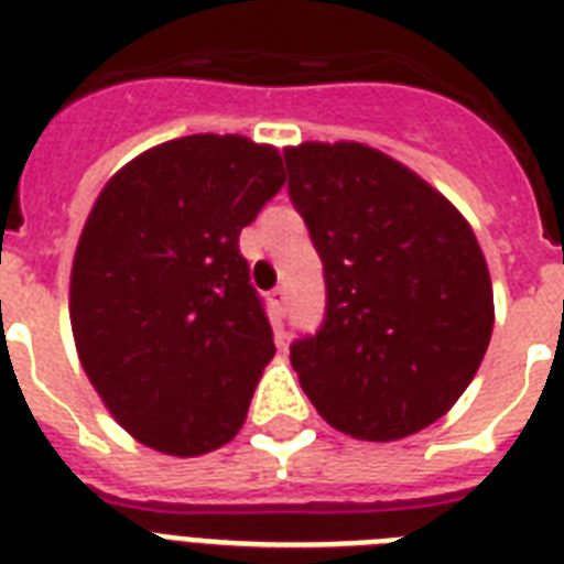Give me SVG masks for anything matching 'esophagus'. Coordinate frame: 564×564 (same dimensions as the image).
<instances>
[{
    "label": "esophagus",
    "mask_w": 564,
    "mask_h": 564,
    "mask_svg": "<svg viewBox=\"0 0 564 564\" xmlns=\"http://www.w3.org/2000/svg\"><path fill=\"white\" fill-rule=\"evenodd\" d=\"M286 301H290V295H286V290H283V286H278V290L269 292V304H272V310L278 313V316H286Z\"/></svg>",
    "instance_id": "obj_1"
}]
</instances>
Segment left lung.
I'll use <instances>...</instances> for the list:
<instances>
[{"mask_svg": "<svg viewBox=\"0 0 564 564\" xmlns=\"http://www.w3.org/2000/svg\"><path fill=\"white\" fill-rule=\"evenodd\" d=\"M290 198L325 265L327 307L290 360L318 415L366 442L438 421L495 327L491 278L463 213L362 143L283 152Z\"/></svg>", "mask_w": 564, "mask_h": 564, "instance_id": "left-lung-1", "label": "left lung"}]
</instances>
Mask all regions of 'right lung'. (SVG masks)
Segmentation results:
<instances>
[{"mask_svg": "<svg viewBox=\"0 0 564 564\" xmlns=\"http://www.w3.org/2000/svg\"><path fill=\"white\" fill-rule=\"evenodd\" d=\"M283 181L272 145L193 134L134 158L93 204L69 322L93 389L137 442L198 456L242 427L274 339L239 234Z\"/></svg>", "mask_w": 564, "mask_h": 564, "instance_id": "right-lung-1", "label": "right lung"}]
</instances>
